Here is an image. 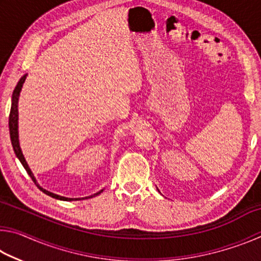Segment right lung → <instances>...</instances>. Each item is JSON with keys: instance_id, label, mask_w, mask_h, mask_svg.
<instances>
[{"instance_id": "add662e5", "label": "right lung", "mask_w": 261, "mask_h": 261, "mask_svg": "<svg viewBox=\"0 0 261 261\" xmlns=\"http://www.w3.org/2000/svg\"><path fill=\"white\" fill-rule=\"evenodd\" d=\"M26 76L28 74H24L23 77L19 79L18 84H17L15 90H14V93H12V100H11V109H10V115H9V130H10V139H11V144H12V147H14V151L16 153L17 158L19 159V161L21 162V165L25 168V170L28 171V174L30 175V177L32 178L33 182L37 184V187L41 190L43 193H46L47 196H50L51 198H55V199H60V200H78L76 198H65V197H62L59 196V194H55L53 192L47 191V190L42 189L40 185L37 183V179L32 174V171H31L30 167L28 165V162H26L25 158L23 155V153H21V149L19 146V140H18V99H19V93L21 91V87H23V84L26 79ZM103 190H101V191L94 193L93 196H90V197H86V198H92V197H95L102 192ZM84 199V198H83ZM81 200V199H79Z\"/></svg>"}]
</instances>
